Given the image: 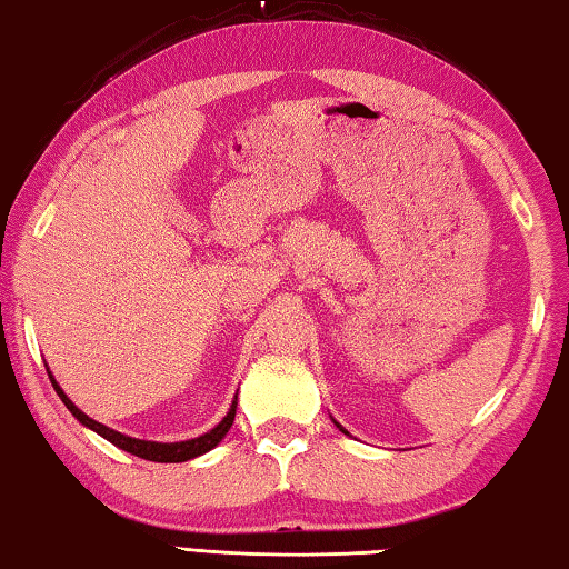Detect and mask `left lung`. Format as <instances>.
<instances>
[{
    "label": "left lung",
    "mask_w": 569,
    "mask_h": 569,
    "mask_svg": "<svg viewBox=\"0 0 569 569\" xmlns=\"http://www.w3.org/2000/svg\"><path fill=\"white\" fill-rule=\"evenodd\" d=\"M331 420H333V418H331ZM333 426H337V428H339V430H341V432H345V436H349V432H347V430H345V428H341V426H339V422H337V420H333Z\"/></svg>",
    "instance_id": "left-lung-1"
}]
</instances>
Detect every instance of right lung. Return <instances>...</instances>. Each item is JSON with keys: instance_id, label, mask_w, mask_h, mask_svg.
Instances as JSON below:
<instances>
[{"instance_id": "1", "label": "right lung", "mask_w": 569, "mask_h": 569, "mask_svg": "<svg viewBox=\"0 0 569 569\" xmlns=\"http://www.w3.org/2000/svg\"><path fill=\"white\" fill-rule=\"evenodd\" d=\"M44 367H48V365H44ZM48 375H50L52 387H56L58 398H60L62 402H66V408H68L70 412H73V418L80 422V426H86L88 430L98 432V436L106 438L108 443H113L116 448L126 450V453L139 456V458H147V461H157V463H184V461H189V458L202 456V453H207V450H212L214 446H218L224 436H228V430L232 428V420H236L238 395H236V398H232V405H230L228 415H224V418H222L212 430L202 432V436L189 438V440H177V443H159V440L131 438V436H123V432H119V430L103 426V422L88 418V415H86L83 410H80L78 405H76L73 400H70L66 392H62V387L58 385L56 377H52L50 367H48Z\"/></svg>"}]
</instances>
